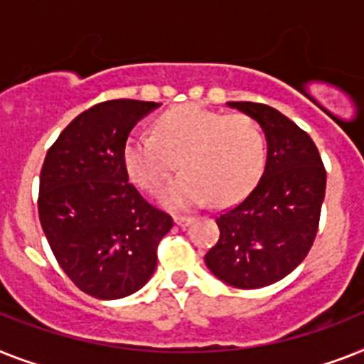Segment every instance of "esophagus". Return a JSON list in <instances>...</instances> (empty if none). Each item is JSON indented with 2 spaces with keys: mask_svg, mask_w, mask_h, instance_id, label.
<instances>
[{
  "mask_svg": "<svg viewBox=\"0 0 364 364\" xmlns=\"http://www.w3.org/2000/svg\"><path fill=\"white\" fill-rule=\"evenodd\" d=\"M191 221H193V218H188V215H175V225H178V227H188Z\"/></svg>",
  "mask_w": 364,
  "mask_h": 364,
  "instance_id": "esophagus-1",
  "label": "esophagus"
}]
</instances>
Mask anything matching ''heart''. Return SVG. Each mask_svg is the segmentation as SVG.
<instances>
[{
  "instance_id": "b5f03b06",
  "label": "heart",
  "mask_w": 364,
  "mask_h": 364,
  "mask_svg": "<svg viewBox=\"0 0 364 364\" xmlns=\"http://www.w3.org/2000/svg\"><path fill=\"white\" fill-rule=\"evenodd\" d=\"M176 160L182 173L160 191L161 206L188 210L208 197L230 204L262 175L266 139L247 115L180 106L161 113L152 134H132L122 149L128 176L150 193L169 178Z\"/></svg>"
}]
</instances>
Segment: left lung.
<instances>
[{"instance_id":"1","label":"left lung","mask_w":364,"mask_h":364,"mask_svg":"<svg viewBox=\"0 0 364 364\" xmlns=\"http://www.w3.org/2000/svg\"><path fill=\"white\" fill-rule=\"evenodd\" d=\"M260 124L268 158L257 188L219 215V240L204 262L234 288L277 283L303 262L316 238L326 197V169L314 141L281 111L229 102Z\"/></svg>"}]
</instances>
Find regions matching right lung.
Masks as SVG:
<instances>
[{"instance_id": "obj_1", "label": "right lung", "mask_w": 364, "mask_h": 364, "mask_svg": "<svg viewBox=\"0 0 364 364\" xmlns=\"http://www.w3.org/2000/svg\"><path fill=\"white\" fill-rule=\"evenodd\" d=\"M160 104L107 100L83 111L48 150L38 218L53 257L80 290L121 299L149 283L173 219L128 182L122 149Z\"/></svg>"}]
</instances>
